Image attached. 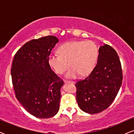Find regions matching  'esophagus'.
Returning a JSON list of instances; mask_svg holds the SVG:
<instances>
[{"label":"esophagus","mask_w":134,"mask_h":134,"mask_svg":"<svg viewBox=\"0 0 134 134\" xmlns=\"http://www.w3.org/2000/svg\"><path fill=\"white\" fill-rule=\"evenodd\" d=\"M64 82H65V83H74V81H66V80H64Z\"/></svg>","instance_id":"obj_1"}]
</instances>
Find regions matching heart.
Here are the masks:
<instances>
[{"mask_svg":"<svg viewBox=\"0 0 134 134\" xmlns=\"http://www.w3.org/2000/svg\"><path fill=\"white\" fill-rule=\"evenodd\" d=\"M59 55H49V65L58 74H66L70 79L76 78L79 74L86 76L96 65L98 58V48L96 44L90 41H72L62 44L58 50Z\"/></svg>","mask_w":134,"mask_h":134,"instance_id":"obj_1","label":"heart"}]
</instances>
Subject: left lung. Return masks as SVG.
I'll return each instance as SVG.
<instances>
[{"label": "left lung", "mask_w": 134, "mask_h": 134, "mask_svg": "<svg viewBox=\"0 0 134 134\" xmlns=\"http://www.w3.org/2000/svg\"><path fill=\"white\" fill-rule=\"evenodd\" d=\"M122 79L121 63L116 52L108 44L101 46L93 71L76 84L79 107L90 114L104 111L117 95Z\"/></svg>", "instance_id": "1"}]
</instances>
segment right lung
Wrapping results in <instances>:
<instances>
[{"label": "right lung", "instance_id": "obj_1", "mask_svg": "<svg viewBox=\"0 0 134 134\" xmlns=\"http://www.w3.org/2000/svg\"><path fill=\"white\" fill-rule=\"evenodd\" d=\"M58 42L54 36L32 40L14 57L11 77L16 98L28 113L38 118H51L60 108L64 81L48 62Z\"/></svg>", "mask_w": 134, "mask_h": 134}]
</instances>
